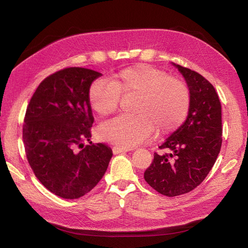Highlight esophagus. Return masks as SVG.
Here are the masks:
<instances>
[{
  "label": "esophagus",
  "mask_w": 248,
  "mask_h": 248,
  "mask_svg": "<svg viewBox=\"0 0 248 248\" xmlns=\"http://www.w3.org/2000/svg\"><path fill=\"white\" fill-rule=\"evenodd\" d=\"M125 152H127V150H125L123 148H120V147H114V148H112V153H114L115 155L116 154L125 153Z\"/></svg>",
  "instance_id": "1"
}]
</instances>
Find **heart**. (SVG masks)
<instances>
[{
    "instance_id": "1",
    "label": "heart",
    "mask_w": 248,
    "mask_h": 248,
    "mask_svg": "<svg viewBox=\"0 0 248 248\" xmlns=\"http://www.w3.org/2000/svg\"><path fill=\"white\" fill-rule=\"evenodd\" d=\"M125 94H139L134 111L103 122L99 137L119 147L130 149L151 138L155 128L169 133L183 123L190 107L189 89L182 80L151 65L139 64L112 74L110 81L95 79L88 90L90 107L99 116L114 112Z\"/></svg>"
}]
</instances>
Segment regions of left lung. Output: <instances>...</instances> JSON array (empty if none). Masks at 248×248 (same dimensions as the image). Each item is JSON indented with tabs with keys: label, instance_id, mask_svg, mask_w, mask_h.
I'll list each match as a JSON object with an SVG mask.
<instances>
[{
	"label": "left lung",
	"instance_id": "8db88e82",
	"mask_svg": "<svg viewBox=\"0 0 248 248\" xmlns=\"http://www.w3.org/2000/svg\"><path fill=\"white\" fill-rule=\"evenodd\" d=\"M186 80L190 107L185 122L159 147L169 153H154L146 182L167 197L187 193L211 170L221 148V106L214 87L200 73L172 63Z\"/></svg>",
	"mask_w": 248,
	"mask_h": 248
}]
</instances>
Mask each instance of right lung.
Segmentation results:
<instances>
[{"label":"right lung","mask_w":248,"mask_h":248,"mask_svg":"<svg viewBox=\"0 0 248 248\" xmlns=\"http://www.w3.org/2000/svg\"><path fill=\"white\" fill-rule=\"evenodd\" d=\"M101 76L81 67L57 71L40 82L27 108L22 140L28 161L43 186L63 199L91 191L112 156L106 144H82L90 141L94 122L88 90Z\"/></svg>","instance_id":"right-lung-1"}]
</instances>
